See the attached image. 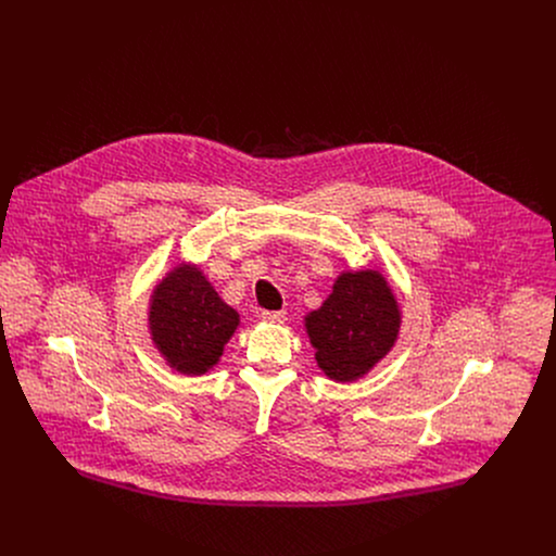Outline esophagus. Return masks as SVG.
Returning a JSON list of instances; mask_svg holds the SVG:
<instances>
[{"mask_svg": "<svg viewBox=\"0 0 556 556\" xmlns=\"http://www.w3.org/2000/svg\"><path fill=\"white\" fill-rule=\"evenodd\" d=\"M261 318L267 323H285L287 313L285 311H261Z\"/></svg>", "mask_w": 556, "mask_h": 556, "instance_id": "esophagus-1", "label": "esophagus"}]
</instances>
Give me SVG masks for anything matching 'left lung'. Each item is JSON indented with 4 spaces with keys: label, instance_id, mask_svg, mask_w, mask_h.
Instances as JSON below:
<instances>
[{
    "label": "left lung",
    "instance_id": "left-lung-1",
    "mask_svg": "<svg viewBox=\"0 0 556 556\" xmlns=\"http://www.w3.org/2000/svg\"><path fill=\"white\" fill-rule=\"evenodd\" d=\"M400 311L388 280L372 269L342 274L331 295L306 317L318 368L333 381H355L394 346Z\"/></svg>",
    "mask_w": 556,
    "mask_h": 556
}]
</instances>
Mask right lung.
<instances>
[{"label":"right lung","mask_w":556,"mask_h":556,"mask_svg":"<svg viewBox=\"0 0 556 556\" xmlns=\"http://www.w3.org/2000/svg\"><path fill=\"white\" fill-rule=\"evenodd\" d=\"M238 325V313L194 265L175 267L154 289L152 340L166 364L181 375L199 377L216 366Z\"/></svg>","instance_id":"add662e5"}]
</instances>
